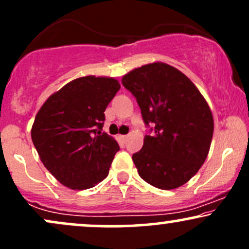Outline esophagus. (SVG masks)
Listing matches in <instances>:
<instances>
[{
  "label": "esophagus",
  "instance_id": "34e87169",
  "mask_svg": "<svg viewBox=\"0 0 249 249\" xmlns=\"http://www.w3.org/2000/svg\"><path fill=\"white\" fill-rule=\"evenodd\" d=\"M121 139L123 142H125L127 139V136H121Z\"/></svg>",
  "mask_w": 249,
  "mask_h": 249
}]
</instances>
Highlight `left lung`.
<instances>
[{"mask_svg":"<svg viewBox=\"0 0 249 249\" xmlns=\"http://www.w3.org/2000/svg\"><path fill=\"white\" fill-rule=\"evenodd\" d=\"M122 83L136 97L145 124L154 125L132 156L138 174L160 190L182 186L211 147L214 122L206 99L187 76L161 62L133 69Z\"/></svg>","mask_w":249,"mask_h":249,"instance_id":"left-lung-1","label":"left lung"}]
</instances>
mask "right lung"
Returning a JSON list of instances; mask_svg holds the SVG:
<instances>
[{
    "label": "right lung",
    "instance_id": "obj_1",
    "mask_svg": "<svg viewBox=\"0 0 249 249\" xmlns=\"http://www.w3.org/2000/svg\"><path fill=\"white\" fill-rule=\"evenodd\" d=\"M119 89L112 77H79L37 112L31 139L43 165L64 186L87 190L107 177L119 145L102 128L105 108Z\"/></svg>",
    "mask_w": 249,
    "mask_h": 249
}]
</instances>
